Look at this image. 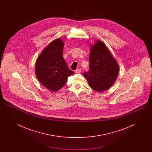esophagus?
Returning a JSON list of instances; mask_svg holds the SVG:
<instances>
[{
    "mask_svg": "<svg viewBox=\"0 0 152 152\" xmlns=\"http://www.w3.org/2000/svg\"><path fill=\"white\" fill-rule=\"evenodd\" d=\"M81 72V70L80 69H77L75 71V73H80Z\"/></svg>",
    "mask_w": 152,
    "mask_h": 152,
    "instance_id": "obj_1",
    "label": "esophagus"
}]
</instances>
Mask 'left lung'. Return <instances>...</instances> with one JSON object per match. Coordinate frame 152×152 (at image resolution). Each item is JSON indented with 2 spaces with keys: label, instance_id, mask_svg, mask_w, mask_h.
Here are the masks:
<instances>
[{
  "label": "left lung",
  "instance_id": "left-lung-1",
  "mask_svg": "<svg viewBox=\"0 0 152 152\" xmlns=\"http://www.w3.org/2000/svg\"><path fill=\"white\" fill-rule=\"evenodd\" d=\"M119 73V65L100 40L91 45L89 54V71L84 72L89 86L94 91L101 92L112 87Z\"/></svg>",
  "mask_w": 152,
  "mask_h": 152
}]
</instances>
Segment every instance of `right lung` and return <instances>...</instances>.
<instances>
[{
  "label": "right lung",
  "mask_w": 152,
  "mask_h": 152,
  "mask_svg": "<svg viewBox=\"0 0 152 152\" xmlns=\"http://www.w3.org/2000/svg\"><path fill=\"white\" fill-rule=\"evenodd\" d=\"M64 45L60 38L53 40L36 60L35 74L37 79L44 87L53 92L64 87L68 77L74 73L68 68L63 56Z\"/></svg>",
  "instance_id": "right-lung-1"
}]
</instances>
